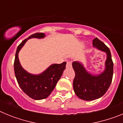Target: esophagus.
Segmentation results:
<instances>
[{
  "mask_svg": "<svg viewBox=\"0 0 123 123\" xmlns=\"http://www.w3.org/2000/svg\"><path fill=\"white\" fill-rule=\"evenodd\" d=\"M71 67V62H68L67 63V68H70Z\"/></svg>",
  "mask_w": 123,
  "mask_h": 123,
  "instance_id": "esophagus-1",
  "label": "esophagus"
}]
</instances>
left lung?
<instances>
[{"instance_id": "obj_1", "label": "left lung", "mask_w": 123, "mask_h": 123, "mask_svg": "<svg viewBox=\"0 0 123 123\" xmlns=\"http://www.w3.org/2000/svg\"><path fill=\"white\" fill-rule=\"evenodd\" d=\"M92 44L94 48L106 53L104 71L98 74H92L80 62H74L72 64L75 72L74 91L79 98L86 101L94 100L103 96L111 83L113 74V63L108 47L97 37Z\"/></svg>"}]
</instances>
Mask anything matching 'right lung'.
I'll return each mask as SVG.
<instances>
[{"mask_svg":"<svg viewBox=\"0 0 123 123\" xmlns=\"http://www.w3.org/2000/svg\"><path fill=\"white\" fill-rule=\"evenodd\" d=\"M44 33H35L22 41L18 45L15 54L14 70L15 77L19 87L27 95L34 100L47 98L53 91L66 68L67 62L52 64L45 71L39 74H33L26 71L21 67L18 53L27 41L31 38H44Z\"/></svg>","mask_w":123,"mask_h":123,"instance_id":"1","label":"right lung"}]
</instances>
